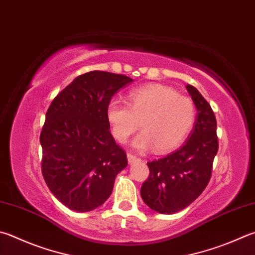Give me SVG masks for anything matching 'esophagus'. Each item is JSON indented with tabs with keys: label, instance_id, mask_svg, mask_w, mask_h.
<instances>
[{
	"label": "esophagus",
	"instance_id": "34e87169",
	"mask_svg": "<svg viewBox=\"0 0 255 255\" xmlns=\"http://www.w3.org/2000/svg\"><path fill=\"white\" fill-rule=\"evenodd\" d=\"M127 158H128V163L129 164H133V163H135V161L139 160V158H138L136 155H132V154H130V152H128V154H127Z\"/></svg>",
	"mask_w": 255,
	"mask_h": 255
}]
</instances>
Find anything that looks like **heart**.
<instances>
[{
	"mask_svg": "<svg viewBox=\"0 0 255 255\" xmlns=\"http://www.w3.org/2000/svg\"><path fill=\"white\" fill-rule=\"evenodd\" d=\"M106 117L115 139L126 142L138 128L142 132L133 146L139 150L154 149L164 154L177 148L192 131L196 119L193 100L173 88L148 85L128 94V104L110 100Z\"/></svg>",
	"mask_w": 255,
	"mask_h": 255,
	"instance_id": "1",
	"label": "heart"
}]
</instances>
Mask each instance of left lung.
Wrapping results in <instances>:
<instances>
[{"label":"left lung","mask_w":255,"mask_h":255,"mask_svg":"<svg viewBox=\"0 0 255 255\" xmlns=\"http://www.w3.org/2000/svg\"><path fill=\"white\" fill-rule=\"evenodd\" d=\"M186 88L197 109L193 131L179 149L147 163L149 176L140 189L145 204L161 214L182 211L201 195L219 150L216 118L210 104L195 87Z\"/></svg>","instance_id":"8db88e82"}]
</instances>
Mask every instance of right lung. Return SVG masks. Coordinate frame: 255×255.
Returning <instances> with one entry per match:
<instances>
[{"label":"right lung","mask_w":255,"mask_h":255,"mask_svg":"<svg viewBox=\"0 0 255 255\" xmlns=\"http://www.w3.org/2000/svg\"><path fill=\"white\" fill-rule=\"evenodd\" d=\"M132 81L125 75L90 71L59 92L40 133L43 178L58 200L76 212L103 205L127 155L106 117L112 97Z\"/></svg>","instance_id":"1"}]
</instances>
